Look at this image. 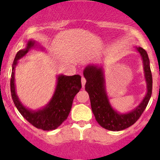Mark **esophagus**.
<instances>
[{
    "mask_svg": "<svg viewBox=\"0 0 160 160\" xmlns=\"http://www.w3.org/2000/svg\"><path fill=\"white\" fill-rule=\"evenodd\" d=\"M82 88H84L85 87V84H86V82H87V80H86V78H85L84 77H82Z\"/></svg>",
    "mask_w": 160,
    "mask_h": 160,
    "instance_id": "esophagus-1",
    "label": "esophagus"
}]
</instances>
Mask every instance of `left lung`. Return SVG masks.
<instances>
[{"instance_id": "left-lung-1", "label": "left lung", "mask_w": 160, "mask_h": 160, "mask_svg": "<svg viewBox=\"0 0 160 160\" xmlns=\"http://www.w3.org/2000/svg\"><path fill=\"white\" fill-rule=\"evenodd\" d=\"M143 63L144 76L147 82V94L136 108L126 114L114 111L107 97L105 87V78L102 66L89 65L84 69L83 75L87 80L86 91L89 94L93 114L98 123L102 128L112 131H118L128 128L139 118L146 109L152 93V75L150 61L146 50L137 47Z\"/></svg>"}]
</instances>
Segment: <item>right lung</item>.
Masks as SVG:
<instances>
[{"label": "right lung", "instance_id": "right-lung-1", "mask_svg": "<svg viewBox=\"0 0 160 160\" xmlns=\"http://www.w3.org/2000/svg\"><path fill=\"white\" fill-rule=\"evenodd\" d=\"M35 46L34 41H29L26 47L17 53L12 63V74L10 79V90L12 101L22 116L33 127L43 131H51L58 128L67 118L72 107L73 98L82 88L81 76L75 74L58 76V81L54 94L51 100L44 108L38 111H32L26 108L21 102L16 94L14 82V71L18 61L24 57L31 48Z\"/></svg>", "mask_w": 160, "mask_h": 160}]
</instances>
